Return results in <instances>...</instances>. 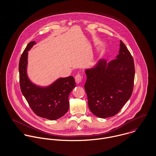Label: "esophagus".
I'll return each instance as SVG.
<instances>
[{
	"instance_id": "esophagus-1",
	"label": "esophagus",
	"mask_w": 156,
	"mask_h": 156,
	"mask_svg": "<svg viewBox=\"0 0 156 156\" xmlns=\"http://www.w3.org/2000/svg\"><path fill=\"white\" fill-rule=\"evenodd\" d=\"M82 77L80 74H77L76 76H75V80H76V82L77 83H79L81 82L82 81Z\"/></svg>"
}]
</instances>
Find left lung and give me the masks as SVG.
<instances>
[{
	"mask_svg": "<svg viewBox=\"0 0 156 156\" xmlns=\"http://www.w3.org/2000/svg\"><path fill=\"white\" fill-rule=\"evenodd\" d=\"M85 89L91 112L101 118L117 114L130 98L133 89L134 65L130 51L120 41L119 54L109 62L100 59L85 69Z\"/></svg>",
	"mask_w": 156,
	"mask_h": 156,
	"instance_id": "left-lung-1",
	"label": "left lung"
}]
</instances>
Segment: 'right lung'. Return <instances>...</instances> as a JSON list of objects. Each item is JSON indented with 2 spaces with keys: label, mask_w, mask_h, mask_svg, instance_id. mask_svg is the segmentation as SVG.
<instances>
[{
  "label": "right lung",
  "mask_w": 156,
  "mask_h": 156,
  "mask_svg": "<svg viewBox=\"0 0 156 156\" xmlns=\"http://www.w3.org/2000/svg\"><path fill=\"white\" fill-rule=\"evenodd\" d=\"M35 44V41L30 42L21 56L19 67L20 88L30 107L37 116L56 120L68 111V97L76 87L75 80L71 76L60 77L47 87L32 82L27 73V51Z\"/></svg>",
  "instance_id": "1"
}]
</instances>
